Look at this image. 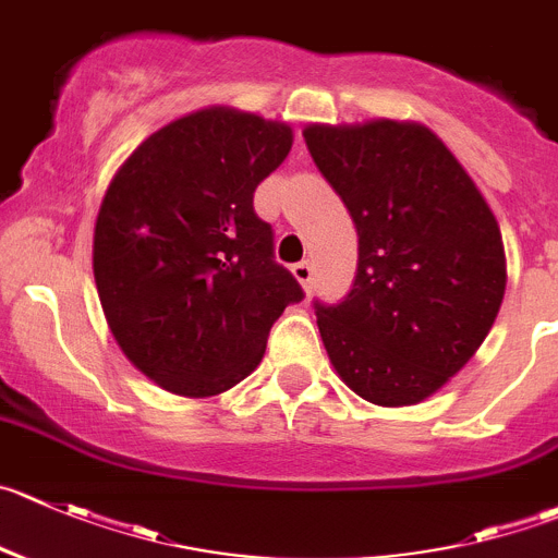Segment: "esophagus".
<instances>
[{
    "label": "esophagus",
    "mask_w": 558,
    "mask_h": 558,
    "mask_svg": "<svg viewBox=\"0 0 558 558\" xmlns=\"http://www.w3.org/2000/svg\"><path fill=\"white\" fill-rule=\"evenodd\" d=\"M293 276L299 279L301 284H304V288H310V284H312V263H310V259H301V263H295L293 265Z\"/></svg>",
    "instance_id": "esophagus-1"
}]
</instances>
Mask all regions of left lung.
I'll return each instance as SVG.
<instances>
[{
  "label": "left lung",
  "instance_id": "1",
  "mask_svg": "<svg viewBox=\"0 0 558 558\" xmlns=\"http://www.w3.org/2000/svg\"><path fill=\"white\" fill-rule=\"evenodd\" d=\"M306 147L359 232L353 290L315 301L339 378L367 402L416 405L469 364L507 288L498 221L427 125H306Z\"/></svg>",
  "mask_w": 558,
  "mask_h": 558
}]
</instances>
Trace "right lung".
Here are the masks:
<instances>
[{
    "label": "right lung",
    "mask_w": 558,
    "mask_h": 558,
    "mask_svg": "<svg viewBox=\"0 0 558 558\" xmlns=\"http://www.w3.org/2000/svg\"><path fill=\"white\" fill-rule=\"evenodd\" d=\"M290 147V125L210 106L147 136L106 189L93 238L100 306L129 362L172 395L241 384L284 306L304 299L254 214V189Z\"/></svg>",
    "instance_id": "1"
}]
</instances>
